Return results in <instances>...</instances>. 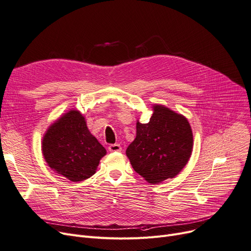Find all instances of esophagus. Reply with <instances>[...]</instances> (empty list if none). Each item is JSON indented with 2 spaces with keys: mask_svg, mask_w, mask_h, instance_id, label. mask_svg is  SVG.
Masks as SVG:
<instances>
[{
  "mask_svg": "<svg viewBox=\"0 0 251 251\" xmlns=\"http://www.w3.org/2000/svg\"><path fill=\"white\" fill-rule=\"evenodd\" d=\"M109 151L111 152H119V151H122V148H121L120 144L115 143V144H111V146H109Z\"/></svg>",
  "mask_w": 251,
  "mask_h": 251,
  "instance_id": "esophagus-1",
  "label": "esophagus"
}]
</instances>
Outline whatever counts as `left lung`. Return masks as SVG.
Listing matches in <instances>:
<instances>
[{
  "label": "left lung",
  "mask_w": 251,
  "mask_h": 251,
  "mask_svg": "<svg viewBox=\"0 0 251 251\" xmlns=\"http://www.w3.org/2000/svg\"><path fill=\"white\" fill-rule=\"evenodd\" d=\"M149 123H136V137L126 155L136 173L151 184L177 176L188 163L193 134L187 119L163 104L152 105Z\"/></svg>",
  "instance_id": "left-lung-1"
}]
</instances>
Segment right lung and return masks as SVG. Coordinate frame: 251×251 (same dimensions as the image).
<instances>
[{
    "label": "right lung",
    "mask_w": 251,
    "mask_h": 251,
    "mask_svg": "<svg viewBox=\"0 0 251 251\" xmlns=\"http://www.w3.org/2000/svg\"><path fill=\"white\" fill-rule=\"evenodd\" d=\"M42 151L48 166L72 182L96 173L107 151L90 133L84 116L70 110L52 123L43 137Z\"/></svg>",
    "instance_id": "obj_1"
}]
</instances>
